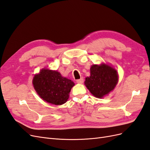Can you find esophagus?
I'll return each instance as SVG.
<instances>
[{
    "mask_svg": "<svg viewBox=\"0 0 150 150\" xmlns=\"http://www.w3.org/2000/svg\"><path fill=\"white\" fill-rule=\"evenodd\" d=\"M76 83H79V84H82V83H84V79L82 78H81L79 79L76 80Z\"/></svg>",
    "mask_w": 150,
    "mask_h": 150,
    "instance_id": "1",
    "label": "esophagus"
}]
</instances>
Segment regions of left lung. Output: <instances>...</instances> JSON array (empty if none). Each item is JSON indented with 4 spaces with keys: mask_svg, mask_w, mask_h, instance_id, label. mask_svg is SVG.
Listing matches in <instances>:
<instances>
[{
    "mask_svg": "<svg viewBox=\"0 0 150 150\" xmlns=\"http://www.w3.org/2000/svg\"><path fill=\"white\" fill-rule=\"evenodd\" d=\"M90 76L86 78L84 84L95 97L102 98L115 88L118 81L117 71L110 66L93 65Z\"/></svg>",
    "mask_w": 150,
    "mask_h": 150,
    "instance_id": "1",
    "label": "left lung"
}]
</instances>
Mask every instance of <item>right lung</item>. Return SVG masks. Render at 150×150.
Listing matches in <instances>:
<instances>
[{
  "mask_svg": "<svg viewBox=\"0 0 150 150\" xmlns=\"http://www.w3.org/2000/svg\"><path fill=\"white\" fill-rule=\"evenodd\" d=\"M33 83L43 100L55 105H61L67 101L74 86L71 80L62 77L59 72L47 69H43L35 75Z\"/></svg>",
  "mask_w": 150,
  "mask_h": 150,
  "instance_id": "right-lung-1",
  "label": "right lung"
}]
</instances>
